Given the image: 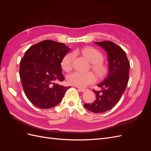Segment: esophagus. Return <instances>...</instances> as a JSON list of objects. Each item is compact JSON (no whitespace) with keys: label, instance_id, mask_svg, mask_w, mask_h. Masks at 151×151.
<instances>
[{"label":"esophagus","instance_id":"34e87169","mask_svg":"<svg viewBox=\"0 0 151 151\" xmlns=\"http://www.w3.org/2000/svg\"><path fill=\"white\" fill-rule=\"evenodd\" d=\"M77 89H78V90L79 91H81V92H86V91H88V89H85V88H77Z\"/></svg>","mask_w":151,"mask_h":151}]
</instances>
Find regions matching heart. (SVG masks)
Segmentation results:
<instances>
[{"instance_id":"1","label":"heart","mask_w":151,"mask_h":151,"mask_svg":"<svg viewBox=\"0 0 151 151\" xmlns=\"http://www.w3.org/2000/svg\"><path fill=\"white\" fill-rule=\"evenodd\" d=\"M81 52L90 62L93 63V69L98 76L101 77L105 74L106 72V68L102 63L103 56L101 53L97 50L91 47H86L82 49ZM74 57V53H70L67 54L63 58L61 62V66L63 70L68 72L72 69ZM67 80L68 83L70 85L79 88H84L94 83L96 81V76L93 73L91 72H83L75 71L67 76Z\"/></svg>"}]
</instances>
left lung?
<instances>
[{"label": "left lung", "mask_w": 151, "mask_h": 151, "mask_svg": "<svg viewBox=\"0 0 151 151\" xmlns=\"http://www.w3.org/2000/svg\"><path fill=\"white\" fill-rule=\"evenodd\" d=\"M107 52L108 73L98 85L101 91L93 90L96 99L93 103L84 104V107L95 113L107 111L119 101L129 81L130 63L126 53L121 47L109 41L94 42Z\"/></svg>", "instance_id": "obj_1"}]
</instances>
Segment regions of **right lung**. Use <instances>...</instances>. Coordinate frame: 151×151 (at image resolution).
Wrapping results in <instances>:
<instances>
[{
  "instance_id": "add662e5",
  "label": "right lung",
  "mask_w": 151,
  "mask_h": 151,
  "mask_svg": "<svg viewBox=\"0 0 151 151\" xmlns=\"http://www.w3.org/2000/svg\"><path fill=\"white\" fill-rule=\"evenodd\" d=\"M69 50L65 44L45 40L25 52L20 62V78L26 97L36 107L55 106L70 88L55 83L65 79L61 62Z\"/></svg>"
}]
</instances>
